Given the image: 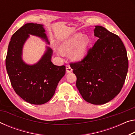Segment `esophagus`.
<instances>
[{
  "label": "esophagus",
  "mask_w": 135,
  "mask_h": 135,
  "mask_svg": "<svg viewBox=\"0 0 135 135\" xmlns=\"http://www.w3.org/2000/svg\"><path fill=\"white\" fill-rule=\"evenodd\" d=\"M66 71H67V73H69L73 71V69L69 65H66Z\"/></svg>",
  "instance_id": "1"
}]
</instances>
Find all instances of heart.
<instances>
[{
  "instance_id": "heart-1",
  "label": "heart",
  "mask_w": 135,
  "mask_h": 135,
  "mask_svg": "<svg viewBox=\"0 0 135 135\" xmlns=\"http://www.w3.org/2000/svg\"><path fill=\"white\" fill-rule=\"evenodd\" d=\"M89 44V38L78 33L62 42L60 46V51L66 54L70 52V58L74 61H79L86 56Z\"/></svg>"
}]
</instances>
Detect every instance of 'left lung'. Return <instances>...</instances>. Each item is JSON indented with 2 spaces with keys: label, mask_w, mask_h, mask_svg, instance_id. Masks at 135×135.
<instances>
[{
  "label": "left lung",
  "mask_w": 135,
  "mask_h": 135,
  "mask_svg": "<svg viewBox=\"0 0 135 135\" xmlns=\"http://www.w3.org/2000/svg\"><path fill=\"white\" fill-rule=\"evenodd\" d=\"M94 32L97 41L82 61L70 64V67L77 77L76 87L83 99L93 104H103L121 90L129 61L118 36L101 26H95Z\"/></svg>",
  "instance_id": "left-lung-1"
}]
</instances>
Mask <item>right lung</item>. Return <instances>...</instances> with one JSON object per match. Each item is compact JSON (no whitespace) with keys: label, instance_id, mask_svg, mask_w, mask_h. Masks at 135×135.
<instances>
[{"label":"right lung","instance_id":"right-lung-1","mask_svg":"<svg viewBox=\"0 0 135 135\" xmlns=\"http://www.w3.org/2000/svg\"><path fill=\"white\" fill-rule=\"evenodd\" d=\"M43 26L30 23L21 27L11 38L6 57V71L15 92L25 101L33 104L49 102L65 74V66H57L52 62L53 50L48 46L36 64L29 65L22 59L23 46L29 35L40 37L49 44Z\"/></svg>","mask_w":135,"mask_h":135}]
</instances>
